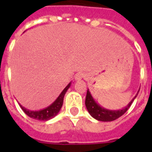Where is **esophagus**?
<instances>
[{
    "instance_id": "obj_1",
    "label": "esophagus",
    "mask_w": 152,
    "mask_h": 152,
    "mask_svg": "<svg viewBox=\"0 0 152 152\" xmlns=\"http://www.w3.org/2000/svg\"><path fill=\"white\" fill-rule=\"evenodd\" d=\"M83 77H85V74L84 73L79 72V73H76L75 76H74V78L76 80H81Z\"/></svg>"
}]
</instances>
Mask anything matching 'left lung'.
<instances>
[{"label":"left lung","instance_id":"1","mask_svg":"<svg viewBox=\"0 0 152 152\" xmlns=\"http://www.w3.org/2000/svg\"><path fill=\"white\" fill-rule=\"evenodd\" d=\"M138 92H139V90L137 91V94L134 96V99L128 103L126 107H124L122 109H119V110H109V109H106L102 107V106L99 105V103L95 101V99L93 98L91 93L89 92V89H88L86 98V108L88 110L90 115L93 118L96 119L97 121H113L119 117H121L122 115H124L125 112H127V110L129 108L132 102H134L135 98L138 94Z\"/></svg>","mask_w":152,"mask_h":152}]
</instances>
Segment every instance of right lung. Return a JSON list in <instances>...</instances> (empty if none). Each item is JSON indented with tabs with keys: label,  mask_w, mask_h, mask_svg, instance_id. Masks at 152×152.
<instances>
[{
	"label": "right lung",
	"mask_w": 152,
	"mask_h": 152,
	"mask_svg": "<svg viewBox=\"0 0 152 152\" xmlns=\"http://www.w3.org/2000/svg\"><path fill=\"white\" fill-rule=\"evenodd\" d=\"M71 85H72V81L64 88V89L61 92L58 97L55 99V101L53 103H51L50 106H48L47 107H45V108L38 110V111H31L29 109L25 108L24 107H23L20 104H19V106H20L22 110L24 112L25 114L28 115L29 117L32 118L34 120H37V121H49V120L52 119L54 116H56L58 113L61 110L62 107H63L64 95H65V94L67 91V89L70 88Z\"/></svg>",
	"instance_id": "obj_1"
}]
</instances>
